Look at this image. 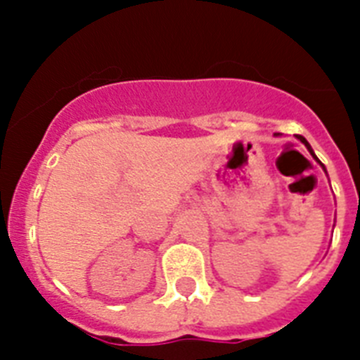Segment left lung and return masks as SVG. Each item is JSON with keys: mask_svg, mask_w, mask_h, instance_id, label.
I'll return each instance as SVG.
<instances>
[{"mask_svg": "<svg viewBox=\"0 0 360 360\" xmlns=\"http://www.w3.org/2000/svg\"><path fill=\"white\" fill-rule=\"evenodd\" d=\"M297 139H298V141H300V143H302V144H304V146H306V148H307V152H309V153H311V157H313V159H315V161H316V162H319V165H320V166H322V170H324V172H326V166H324V165H322V162H320V159H319V157H316V155H315V152H313V148H311V144H309V143H307L306 139L302 137V135H297ZM326 174H328V172H326Z\"/></svg>", "mask_w": 360, "mask_h": 360, "instance_id": "obj_1", "label": "left lung"}]
</instances>
